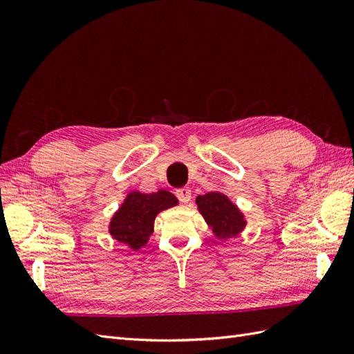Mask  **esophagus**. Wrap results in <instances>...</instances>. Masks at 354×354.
I'll use <instances>...</instances> for the list:
<instances>
[{"instance_id":"1","label":"esophagus","mask_w":354,"mask_h":354,"mask_svg":"<svg viewBox=\"0 0 354 354\" xmlns=\"http://www.w3.org/2000/svg\"><path fill=\"white\" fill-rule=\"evenodd\" d=\"M176 195L181 203H189L192 199V192L189 187H181L176 190Z\"/></svg>"}]
</instances>
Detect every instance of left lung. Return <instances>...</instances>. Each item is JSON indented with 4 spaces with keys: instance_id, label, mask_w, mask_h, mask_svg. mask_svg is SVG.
<instances>
[{
    "instance_id": "obj_1",
    "label": "left lung",
    "mask_w": 354,
    "mask_h": 354,
    "mask_svg": "<svg viewBox=\"0 0 354 354\" xmlns=\"http://www.w3.org/2000/svg\"><path fill=\"white\" fill-rule=\"evenodd\" d=\"M196 205L217 239L227 241L238 236L246 226L243 212L221 192L199 195Z\"/></svg>"
}]
</instances>
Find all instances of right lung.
I'll use <instances>...</instances> for the list:
<instances>
[{
	"label": "right lung",
	"instance_id": "1",
	"mask_svg": "<svg viewBox=\"0 0 354 354\" xmlns=\"http://www.w3.org/2000/svg\"><path fill=\"white\" fill-rule=\"evenodd\" d=\"M178 199L171 192L162 189L153 194L130 192L111 218V236L134 251L140 250L153 233V223L158 214L176 207Z\"/></svg>",
	"mask_w": 354,
	"mask_h": 354
}]
</instances>
